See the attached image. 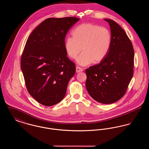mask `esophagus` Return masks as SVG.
Returning a JSON list of instances; mask_svg holds the SVG:
<instances>
[{"instance_id": "1", "label": "esophagus", "mask_w": 149, "mask_h": 149, "mask_svg": "<svg viewBox=\"0 0 149 149\" xmlns=\"http://www.w3.org/2000/svg\"><path fill=\"white\" fill-rule=\"evenodd\" d=\"M83 71V69L77 66V68H76V72H81Z\"/></svg>"}]
</instances>
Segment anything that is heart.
I'll return each instance as SVG.
<instances>
[{"mask_svg":"<svg viewBox=\"0 0 149 149\" xmlns=\"http://www.w3.org/2000/svg\"><path fill=\"white\" fill-rule=\"evenodd\" d=\"M72 37L66 38L65 49L68 55L77 60L82 66L98 63L106 56L111 45V34L108 29L92 23H84L72 32Z\"/></svg>","mask_w":149,"mask_h":149,"instance_id":"heart-1","label":"heart"}]
</instances>
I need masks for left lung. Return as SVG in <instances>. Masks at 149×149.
<instances>
[{
    "label": "left lung",
    "mask_w": 149,
    "mask_h": 149,
    "mask_svg": "<svg viewBox=\"0 0 149 149\" xmlns=\"http://www.w3.org/2000/svg\"><path fill=\"white\" fill-rule=\"evenodd\" d=\"M110 26L111 45L105 58L85 70V86L92 98L111 104L125 95L134 75V50L125 31L116 22L104 19Z\"/></svg>",
    "instance_id": "obj_1"
}]
</instances>
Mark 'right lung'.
I'll return each instance as SVG.
<instances>
[{
  "label": "right lung",
  "instance_id": "right-lung-1",
  "mask_svg": "<svg viewBox=\"0 0 149 149\" xmlns=\"http://www.w3.org/2000/svg\"><path fill=\"white\" fill-rule=\"evenodd\" d=\"M79 21L74 17L47 18L27 39L22 55V71L29 94L43 106H54L63 99L75 73V65L65 49V38Z\"/></svg>",
  "mask_w": 149,
  "mask_h": 149
}]
</instances>
